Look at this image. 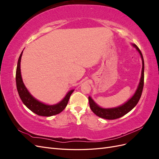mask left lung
<instances>
[{
  "instance_id": "8db88e82",
  "label": "left lung",
  "mask_w": 159,
  "mask_h": 159,
  "mask_svg": "<svg viewBox=\"0 0 159 159\" xmlns=\"http://www.w3.org/2000/svg\"><path fill=\"white\" fill-rule=\"evenodd\" d=\"M132 46L134 48H135L137 51L139 53V54H140L143 64L141 77L137 90L135 91L134 95L127 101V102H126L124 104L120 105V106L113 108H103L99 106V105L94 102L93 99L91 98V97L89 96L88 99L89 103V107L91 111H92L97 116L99 117L111 120L121 117L135 107L136 105L138 103L139 99L141 98L144 85V68H145V65H144V60L141 50H139V48L134 44H132Z\"/></svg>"
}]
</instances>
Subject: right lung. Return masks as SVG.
<instances>
[{
	"instance_id": "1",
	"label": "right lung",
	"mask_w": 159,
	"mask_h": 159,
	"mask_svg": "<svg viewBox=\"0 0 159 159\" xmlns=\"http://www.w3.org/2000/svg\"><path fill=\"white\" fill-rule=\"evenodd\" d=\"M22 52L23 51L21 52L20 56H19L16 72V88L22 102L33 113L37 114L38 115H40V116L50 117L52 115H55L61 113L68 105L70 95L74 92V89L69 91L64 99L61 102L55 105H47L37 100L28 91L22 81L20 70V61Z\"/></svg>"
}]
</instances>
